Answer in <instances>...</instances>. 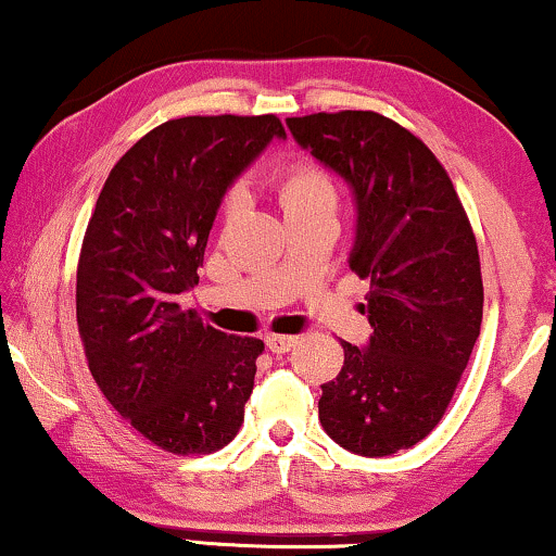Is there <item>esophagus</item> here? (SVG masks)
Returning <instances> with one entry per match:
<instances>
[{"label": "esophagus", "instance_id": "obj_1", "mask_svg": "<svg viewBox=\"0 0 556 556\" xmlns=\"http://www.w3.org/2000/svg\"><path fill=\"white\" fill-rule=\"evenodd\" d=\"M295 344H299V339L295 337H265V346H268L273 354L291 352Z\"/></svg>", "mask_w": 556, "mask_h": 556}]
</instances>
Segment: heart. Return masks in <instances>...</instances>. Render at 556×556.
<instances>
[{
    "mask_svg": "<svg viewBox=\"0 0 556 556\" xmlns=\"http://www.w3.org/2000/svg\"><path fill=\"white\" fill-rule=\"evenodd\" d=\"M276 197L283 217L314 215V212H337L339 192L333 179L321 166L311 162H299L280 174L276 181ZM242 197L232 192L225 200V217H235L240 212Z\"/></svg>",
    "mask_w": 556,
    "mask_h": 556,
    "instance_id": "b5f03b06",
    "label": "heart"
}]
</instances>
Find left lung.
I'll use <instances>...</instances> for the list:
<instances>
[{"mask_svg": "<svg viewBox=\"0 0 556 556\" xmlns=\"http://www.w3.org/2000/svg\"><path fill=\"white\" fill-rule=\"evenodd\" d=\"M293 139L352 189L349 268L369 278L371 337L344 341L321 384L318 420L367 458L413 447L440 422L481 333L476 235L453 181L425 143L375 111L286 118Z\"/></svg>", "mask_w": 556, "mask_h": 556, "instance_id": "1", "label": "left lung"}]
</instances>
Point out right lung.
Returning <instances> with one entry per match:
<instances>
[{
	"label": "right lung",
	"mask_w": 556,
	"mask_h": 556,
	"mask_svg": "<svg viewBox=\"0 0 556 556\" xmlns=\"http://www.w3.org/2000/svg\"><path fill=\"white\" fill-rule=\"evenodd\" d=\"M273 139L268 116H187L134 143L98 197L78 261L75 314L113 409L156 447L215 453L238 435L263 341L204 326L179 295L232 181Z\"/></svg>",
	"instance_id": "right-lung-1"
}]
</instances>
